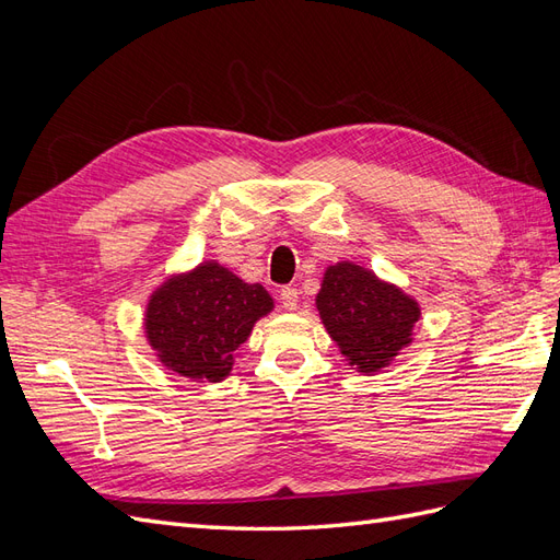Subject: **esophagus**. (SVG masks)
Segmentation results:
<instances>
[{"label":"esophagus","instance_id":"esophagus-1","mask_svg":"<svg viewBox=\"0 0 560 560\" xmlns=\"http://www.w3.org/2000/svg\"><path fill=\"white\" fill-rule=\"evenodd\" d=\"M280 303H282L284 311H296V306H299V290H296V287H282Z\"/></svg>","mask_w":560,"mask_h":560}]
</instances>
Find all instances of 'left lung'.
Here are the masks:
<instances>
[{"instance_id": "8db88e82", "label": "left lung", "mask_w": 560, "mask_h": 560, "mask_svg": "<svg viewBox=\"0 0 560 560\" xmlns=\"http://www.w3.org/2000/svg\"><path fill=\"white\" fill-rule=\"evenodd\" d=\"M315 303L322 325L362 374H376L393 362L411 343L420 317L418 301L352 261L325 270Z\"/></svg>"}]
</instances>
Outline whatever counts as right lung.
I'll use <instances>...</instances> for the list:
<instances>
[{
	"label": "right lung",
	"instance_id": "obj_1",
	"mask_svg": "<svg viewBox=\"0 0 560 560\" xmlns=\"http://www.w3.org/2000/svg\"><path fill=\"white\" fill-rule=\"evenodd\" d=\"M273 311L264 287L217 261L167 278L147 303V341L163 366L198 383L224 381L254 322Z\"/></svg>",
	"mask_w": 560,
	"mask_h": 560
}]
</instances>
